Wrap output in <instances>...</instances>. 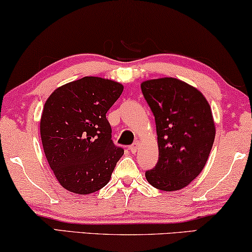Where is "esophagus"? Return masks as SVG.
I'll return each mask as SVG.
<instances>
[{
    "label": "esophagus",
    "mask_w": 252,
    "mask_h": 252,
    "mask_svg": "<svg viewBox=\"0 0 252 252\" xmlns=\"http://www.w3.org/2000/svg\"><path fill=\"white\" fill-rule=\"evenodd\" d=\"M139 146H140V142L139 141H135V142H134L132 146H129V150H130V153H133V154H135L136 151H137V149H139Z\"/></svg>",
    "instance_id": "esophagus-1"
}]
</instances>
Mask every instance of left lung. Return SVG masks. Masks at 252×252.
Instances as JSON below:
<instances>
[{
	"mask_svg": "<svg viewBox=\"0 0 252 252\" xmlns=\"http://www.w3.org/2000/svg\"><path fill=\"white\" fill-rule=\"evenodd\" d=\"M155 116L158 161L148 182L164 191L187 187L204 168L216 136L211 106L197 88L165 77L141 84Z\"/></svg>",
	"mask_w": 252,
	"mask_h": 252,
	"instance_id": "8db88e82",
	"label": "left lung"
}]
</instances>
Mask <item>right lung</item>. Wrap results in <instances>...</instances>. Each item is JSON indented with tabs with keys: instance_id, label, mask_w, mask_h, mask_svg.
Returning <instances> with one entry per match:
<instances>
[{
	"instance_id": "1",
	"label": "right lung",
	"mask_w": 252,
	"mask_h": 252,
	"mask_svg": "<svg viewBox=\"0 0 252 252\" xmlns=\"http://www.w3.org/2000/svg\"><path fill=\"white\" fill-rule=\"evenodd\" d=\"M123 91L117 81L85 77L61 86L47 98L41 140L50 168L66 190L88 195L111 179L124 150L113 144L105 115Z\"/></svg>"
}]
</instances>
